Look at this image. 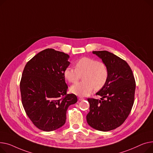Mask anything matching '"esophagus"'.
Wrapping results in <instances>:
<instances>
[{"mask_svg": "<svg viewBox=\"0 0 153 153\" xmlns=\"http://www.w3.org/2000/svg\"><path fill=\"white\" fill-rule=\"evenodd\" d=\"M78 100H79V101H82V100H85V99L83 97H78Z\"/></svg>", "mask_w": 153, "mask_h": 153, "instance_id": "34e87169", "label": "esophagus"}]
</instances>
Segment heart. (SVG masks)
Returning <instances> with one entry per match:
<instances>
[{
    "label": "heart",
    "instance_id": "1",
    "mask_svg": "<svg viewBox=\"0 0 153 153\" xmlns=\"http://www.w3.org/2000/svg\"><path fill=\"white\" fill-rule=\"evenodd\" d=\"M75 68L67 67L64 76L69 83H75L83 76V81L71 86L70 91L79 96H85L94 88L99 90L106 84L109 71L106 65L102 61L91 57H83L78 60Z\"/></svg>",
    "mask_w": 153,
    "mask_h": 153
}]
</instances>
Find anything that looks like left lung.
Listing matches in <instances>:
<instances>
[{"mask_svg": "<svg viewBox=\"0 0 153 153\" xmlns=\"http://www.w3.org/2000/svg\"><path fill=\"white\" fill-rule=\"evenodd\" d=\"M93 53L106 65L109 76L96 93L102 96L101 100L88 99L90 106L86 120L93 128L107 131L120 127L128 117L134 103L136 83L126 61L106 51Z\"/></svg>", "mask_w": 153, "mask_h": 153, "instance_id": "8db88e82", "label": "left lung"}]
</instances>
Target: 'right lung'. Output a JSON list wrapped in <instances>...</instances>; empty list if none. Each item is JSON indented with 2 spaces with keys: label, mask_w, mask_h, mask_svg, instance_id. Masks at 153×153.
<instances>
[{
  "label": "right lung",
  "mask_w": 153,
  "mask_h": 153,
  "mask_svg": "<svg viewBox=\"0 0 153 153\" xmlns=\"http://www.w3.org/2000/svg\"><path fill=\"white\" fill-rule=\"evenodd\" d=\"M69 56L53 49H44L26 64L20 87L26 115L38 128L51 131L63 126L68 107L77 102L74 94H67L64 71Z\"/></svg>",
  "instance_id": "right-lung-1"
}]
</instances>
